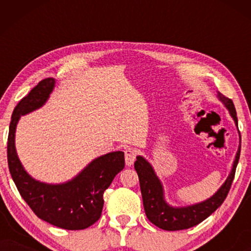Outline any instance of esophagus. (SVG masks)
<instances>
[{"instance_id":"34e87169","label":"esophagus","mask_w":251,"mask_h":251,"mask_svg":"<svg viewBox=\"0 0 251 251\" xmlns=\"http://www.w3.org/2000/svg\"><path fill=\"white\" fill-rule=\"evenodd\" d=\"M137 156V151L133 149H126L125 151V157H126V164L128 167L132 166L133 162H135Z\"/></svg>"}]
</instances>
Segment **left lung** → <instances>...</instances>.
Returning a JSON list of instances; mask_svg holds the SVG:
<instances>
[{
	"label": "left lung",
	"mask_w": 251,
	"mask_h": 251,
	"mask_svg": "<svg viewBox=\"0 0 251 251\" xmlns=\"http://www.w3.org/2000/svg\"><path fill=\"white\" fill-rule=\"evenodd\" d=\"M217 97L224 104L229 115L232 116L235 126H238V118H236V111L233 101L223 96L221 92H217ZM240 151H241V137H240L238 152H236L235 159L233 161L232 170L224 184L207 200L195 204L184 205V207H174V205L168 203L166 198H164L163 185L161 183L160 178L156 176L152 164L142 155L137 156L135 169L139 177L144 209H145V214L149 221L159 228L166 229V231L186 229L203 222L212 212L216 211V209L221 207L227 197L232 181L234 179L235 169L240 157Z\"/></svg>",
	"instance_id": "left-lung-1"
}]
</instances>
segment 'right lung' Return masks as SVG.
Returning <instances> with one entry per match:
<instances>
[{
	"instance_id": "add662e5",
	"label": "right lung",
	"mask_w": 251,
	"mask_h": 251,
	"mask_svg": "<svg viewBox=\"0 0 251 251\" xmlns=\"http://www.w3.org/2000/svg\"><path fill=\"white\" fill-rule=\"evenodd\" d=\"M56 80L44 78L16 106L8 137V164L20 195L37 217L65 229H84L100 217L104 192L125 168V153L111 152L92 160L71 180L48 184L36 180L25 170L16 151V129L23 115L46 104Z\"/></svg>"
}]
</instances>
